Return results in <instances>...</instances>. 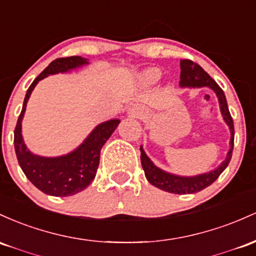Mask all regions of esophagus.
<instances>
[{
    "instance_id": "1",
    "label": "esophagus",
    "mask_w": 256,
    "mask_h": 256,
    "mask_svg": "<svg viewBox=\"0 0 256 256\" xmlns=\"http://www.w3.org/2000/svg\"><path fill=\"white\" fill-rule=\"evenodd\" d=\"M142 108H138V106H133V108H130V114H133V116H139L140 114H142Z\"/></svg>"
}]
</instances>
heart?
Returning a JSON list of instances; mask_svg holds the SVG:
<instances>
[{"label": "heart", "mask_w": 256, "mask_h": 256, "mask_svg": "<svg viewBox=\"0 0 256 256\" xmlns=\"http://www.w3.org/2000/svg\"><path fill=\"white\" fill-rule=\"evenodd\" d=\"M160 72L158 68H148L142 74L140 78L144 83H148V84H152V83H156L160 80Z\"/></svg>", "instance_id": "b5f03b06"}]
</instances>
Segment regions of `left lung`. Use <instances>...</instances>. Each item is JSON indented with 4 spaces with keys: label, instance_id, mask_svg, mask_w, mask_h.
<instances>
[{
    "label": "left lung",
    "instance_id": "8db88e82",
    "mask_svg": "<svg viewBox=\"0 0 256 256\" xmlns=\"http://www.w3.org/2000/svg\"><path fill=\"white\" fill-rule=\"evenodd\" d=\"M180 82L179 86L182 88H202L206 87L212 90L216 94L218 100H219V106L222 118L226 124L228 126L231 138H230V150L226 154V158L220 163L215 169L206 172V173L194 175V176H182V175L172 174L168 172L163 170L154 166V163L148 158V154L144 151L142 146H140V160H142V166L144 172H145L146 179L151 185L156 186L160 190L170 192V194H196V192L202 191L203 188H208L212 185L215 180L219 178V175L222 173L228 166L230 160L232 157V151H234V120H232L231 114H230L228 102L224 90H221L216 82L209 76L208 74L200 68L196 62L191 60L184 59L180 60Z\"/></svg>",
    "mask_w": 256,
    "mask_h": 256
}]
</instances>
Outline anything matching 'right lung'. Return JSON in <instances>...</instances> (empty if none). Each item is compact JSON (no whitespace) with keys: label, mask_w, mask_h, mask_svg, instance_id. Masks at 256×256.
<instances>
[{"label":"right lung","mask_w":256,"mask_h":256,"mask_svg":"<svg viewBox=\"0 0 256 256\" xmlns=\"http://www.w3.org/2000/svg\"><path fill=\"white\" fill-rule=\"evenodd\" d=\"M88 64V59L82 56H68L53 60L28 87L14 130V148L20 168L38 190L50 196H72L84 190L93 182L99 166L100 151L106 140L112 136L114 129L120 124V120L114 118L98 124L74 151L62 156L44 157L32 154L22 139V122L26 110V104L34 88L41 80L50 74L70 72L71 70Z\"/></svg>","instance_id":"obj_1"}]
</instances>
